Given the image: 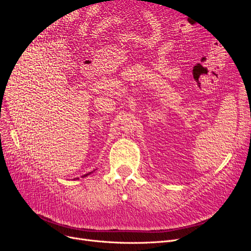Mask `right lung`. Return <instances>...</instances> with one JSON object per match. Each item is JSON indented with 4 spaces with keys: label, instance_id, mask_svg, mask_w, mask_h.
I'll return each mask as SVG.
<instances>
[{
    "label": "right lung",
    "instance_id": "add662e5",
    "mask_svg": "<svg viewBox=\"0 0 251 251\" xmlns=\"http://www.w3.org/2000/svg\"><path fill=\"white\" fill-rule=\"evenodd\" d=\"M91 173H92V172H90V173H87V174H85V175H83V176H82V177H86V176H87V175H89V174H91ZM75 179H77V178H75Z\"/></svg>",
    "mask_w": 251,
    "mask_h": 251
}]
</instances>
